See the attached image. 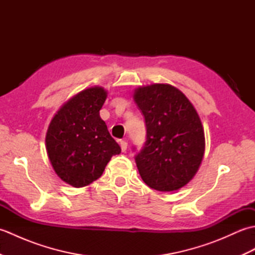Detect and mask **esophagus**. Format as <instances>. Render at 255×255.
Here are the masks:
<instances>
[{"mask_svg":"<svg viewBox=\"0 0 255 255\" xmlns=\"http://www.w3.org/2000/svg\"><path fill=\"white\" fill-rule=\"evenodd\" d=\"M121 148H122V151L123 152H126V150H127V145H128V143H127V141L126 140H121Z\"/></svg>","mask_w":255,"mask_h":255,"instance_id":"obj_1","label":"esophagus"}]
</instances>
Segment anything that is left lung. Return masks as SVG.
Wrapping results in <instances>:
<instances>
[{
  "label": "left lung",
  "mask_w": 255,
  "mask_h": 255,
  "mask_svg": "<svg viewBox=\"0 0 255 255\" xmlns=\"http://www.w3.org/2000/svg\"><path fill=\"white\" fill-rule=\"evenodd\" d=\"M133 100L147 126V141L136 155L139 174L156 191H177L193 180L204 158L205 133L198 113L171 84L139 86Z\"/></svg>",
  "instance_id": "8db88e82"
}]
</instances>
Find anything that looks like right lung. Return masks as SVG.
<instances>
[{
	"instance_id": "add662e5",
	"label": "right lung",
	"mask_w": 255,
	"mask_h": 255,
	"mask_svg": "<svg viewBox=\"0 0 255 255\" xmlns=\"http://www.w3.org/2000/svg\"><path fill=\"white\" fill-rule=\"evenodd\" d=\"M108 92L92 86L73 95L52 117L46 150L56 174L73 187L96 181L121 147L108 132L100 111Z\"/></svg>"
}]
</instances>
